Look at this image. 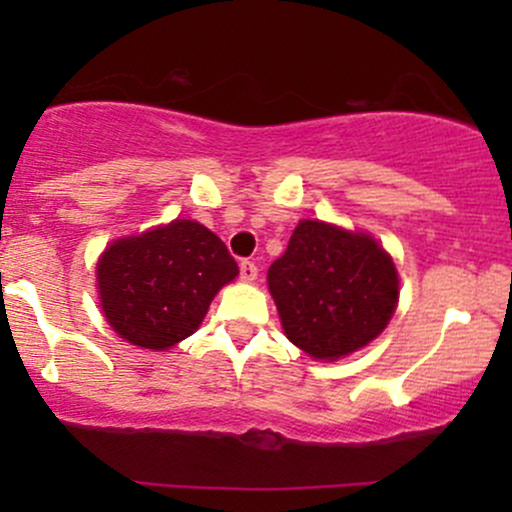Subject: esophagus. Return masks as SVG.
<instances>
[{"label":"esophagus","instance_id":"obj_1","mask_svg":"<svg viewBox=\"0 0 512 512\" xmlns=\"http://www.w3.org/2000/svg\"><path fill=\"white\" fill-rule=\"evenodd\" d=\"M240 279L243 281H255L257 279V267L252 262H240Z\"/></svg>","mask_w":512,"mask_h":512}]
</instances>
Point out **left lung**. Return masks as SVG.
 Here are the masks:
<instances>
[{"label": "left lung", "mask_w": 512, "mask_h": 512, "mask_svg": "<svg viewBox=\"0 0 512 512\" xmlns=\"http://www.w3.org/2000/svg\"><path fill=\"white\" fill-rule=\"evenodd\" d=\"M267 284L286 337L320 361L373 342L399 301L395 262L378 240L313 219L298 223Z\"/></svg>", "instance_id": "obj_1"}]
</instances>
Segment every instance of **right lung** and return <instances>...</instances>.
Returning <instances> with one entry per match:
<instances>
[{
    "instance_id": "right-lung-1",
    "label": "right lung",
    "mask_w": 512,
    "mask_h": 512,
    "mask_svg": "<svg viewBox=\"0 0 512 512\" xmlns=\"http://www.w3.org/2000/svg\"><path fill=\"white\" fill-rule=\"evenodd\" d=\"M236 276L223 240L190 219L113 240L96 264L105 320L125 342L154 351L195 334L216 293Z\"/></svg>"
}]
</instances>
